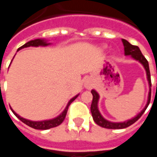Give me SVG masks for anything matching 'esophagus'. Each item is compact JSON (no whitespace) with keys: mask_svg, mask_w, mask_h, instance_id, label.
<instances>
[{"mask_svg":"<svg viewBox=\"0 0 157 157\" xmlns=\"http://www.w3.org/2000/svg\"><path fill=\"white\" fill-rule=\"evenodd\" d=\"M86 88L90 89L91 88V86L89 85V84H86Z\"/></svg>","mask_w":157,"mask_h":157,"instance_id":"esophagus-1","label":"esophagus"}]
</instances>
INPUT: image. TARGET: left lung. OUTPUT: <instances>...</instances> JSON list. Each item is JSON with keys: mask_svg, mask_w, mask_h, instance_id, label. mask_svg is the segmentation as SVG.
I'll return each mask as SVG.
<instances>
[{"mask_svg": "<svg viewBox=\"0 0 157 157\" xmlns=\"http://www.w3.org/2000/svg\"><path fill=\"white\" fill-rule=\"evenodd\" d=\"M123 44L124 47V55H130L132 58L135 59V60H138L142 65L144 66L145 71H146V75H147V80L149 82V86H150V91H149L148 95V100H147V103L144 109H142V111L140 113H138L137 115L131 119H128L124 122H119V123H114V122H110L109 120H107L103 118L102 114L100 113L98 110V103L99 100V95L98 92H96L95 90H92V94L93 96L92 98V105H91V112H92V118L93 120L96 124L99 126H101L102 128H113V129H118V128H127L128 126H130L133 124L134 123L138 120L139 118H140L142 114L145 113V109H147V107L150 104L151 102V73H150V69H149V64L147 59L145 58V56L142 55L140 49L139 48L138 46L135 45H132L131 44H129L127 40L125 39H122ZM156 90H157V85H156Z\"/></svg>", "mask_w": 157, "mask_h": 157, "instance_id": "obj_1", "label": "left lung"}]
</instances>
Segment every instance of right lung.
Listing matches in <instances>:
<instances>
[{
	"label": "right lung",
	"mask_w": 157,
	"mask_h": 157,
	"mask_svg": "<svg viewBox=\"0 0 157 157\" xmlns=\"http://www.w3.org/2000/svg\"><path fill=\"white\" fill-rule=\"evenodd\" d=\"M48 44H50V43H47V41H46L45 39H34V40H31V41L28 42V43H26L25 44H23L22 47H20V48L17 49V51H18L19 49H22V48H28V47H30V46H32V47H39V46H47V45ZM78 95L75 96L74 98H72L69 101L68 104L66 106V108L65 109V110H64L58 117H56V118H52V119H48V120H44V121H31V120L26 119V118H22L21 116H19L17 113H16L12 110V108H11V109H12V113H13L21 121L23 122V123L26 124L27 125H29V127L35 128V129H48V128H54V127L58 126V125H59L61 124L62 122L64 121L65 116H66V113H67V111H68L69 106L71 105V103L78 97Z\"/></svg>",
	"instance_id": "right-lung-1"
}]
</instances>
